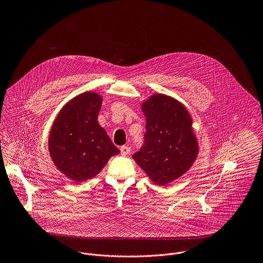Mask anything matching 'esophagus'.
<instances>
[{
	"label": "esophagus",
	"instance_id": "1",
	"mask_svg": "<svg viewBox=\"0 0 263 263\" xmlns=\"http://www.w3.org/2000/svg\"><path fill=\"white\" fill-rule=\"evenodd\" d=\"M120 151H121V154L122 155H124V156H126V155H128V154H130V152H131V148L129 147V146H126V145H123V146H121V148H120Z\"/></svg>",
	"mask_w": 263,
	"mask_h": 263
}]
</instances>
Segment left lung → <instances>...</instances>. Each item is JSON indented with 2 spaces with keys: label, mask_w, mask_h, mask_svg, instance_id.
<instances>
[{
  "label": "left lung",
  "mask_w": 263,
  "mask_h": 263,
  "mask_svg": "<svg viewBox=\"0 0 263 263\" xmlns=\"http://www.w3.org/2000/svg\"><path fill=\"white\" fill-rule=\"evenodd\" d=\"M146 118L144 143L132 157L149 179L165 185L184 174L199 154L190 112L176 99L155 94L141 105Z\"/></svg>",
  "instance_id": "obj_1"
}]
</instances>
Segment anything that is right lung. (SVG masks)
<instances>
[{
    "mask_svg": "<svg viewBox=\"0 0 263 263\" xmlns=\"http://www.w3.org/2000/svg\"><path fill=\"white\" fill-rule=\"evenodd\" d=\"M101 102L97 93H82L61 108L52 125L48 140L51 159L74 182L94 177L120 153L98 124Z\"/></svg>",
    "mask_w": 263,
    "mask_h": 263,
    "instance_id": "right-lung-1",
    "label": "right lung"
}]
</instances>
